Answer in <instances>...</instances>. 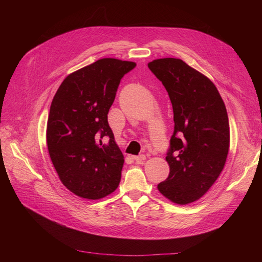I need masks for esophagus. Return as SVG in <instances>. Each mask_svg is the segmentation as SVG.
Listing matches in <instances>:
<instances>
[{"label":"esophagus","instance_id":"34e87169","mask_svg":"<svg viewBox=\"0 0 262 262\" xmlns=\"http://www.w3.org/2000/svg\"><path fill=\"white\" fill-rule=\"evenodd\" d=\"M145 155L144 154H141V155H138V156H133V160L138 162V163H141V162H144L145 161Z\"/></svg>","mask_w":262,"mask_h":262}]
</instances>
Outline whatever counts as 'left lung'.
I'll list each match as a JSON object with an SVG mask.
<instances>
[{
  "instance_id": "8db88e82",
  "label": "left lung",
  "mask_w": 262,
  "mask_h": 262,
  "mask_svg": "<svg viewBox=\"0 0 262 262\" xmlns=\"http://www.w3.org/2000/svg\"><path fill=\"white\" fill-rule=\"evenodd\" d=\"M147 66L168 93L175 122L166 156L170 171L157 189L173 203H191L207 193L224 168L226 107L215 85L182 60L157 59Z\"/></svg>"
}]
</instances>
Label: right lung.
Returning a JSON list of instances; mask_svg holds the SVG:
<instances>
[{
	"mask_svg": "<svg viewBox=\"0 0 262 262\" xmlns=\"http://www.w3.org/2000/svg\"><path fill=\"white\" fill-rule=\"evenodd\" d=\"M136 66L113 58L97 60L68 75L52 99L47 123L51 162L62 184L84 199H101L120 182L124 158L108 124V112L121 78Z\"/></svg>",
	"mask_w": 262,
	"mask_h": 262,
	"instance_id": "add662e5",
	"label": "right lung"
}]
</instances>
